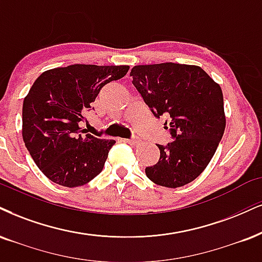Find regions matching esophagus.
<instances>
[{
  "label": "esophagus",
  "mask_w": 262,
  "mask_h": 262,
  "mask_svg": "<svg viewBox=\"0 0 262 262\" xmlns=\"http://www.w3.org/2000/svg\"><path fill=\"white\" fill-rule=\"evenodd\" d=\"M122 142L131 144V146H136V144L140 143V140H136V138H135V140H122Z\"/></svg>",
  "instance_id": "1"
}]
</instances>
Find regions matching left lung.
Here are the masks:
<instances>
[{"label":"left lung","instance_id":"8db88e82","mask_svg":"<svg viewBox=\"0 0 262 262\" xmlns=\"http://www.w3.org/2000/svg\"><path fill=\"white\" fill-rule=\"evenodd\" d=\"M130 76L156 118L169 114L173 140L158 144L159 161L146 167L156 185L177 188L194 181L214 157L224 136V95L198 66L176 63L135 66Z\"/></svg>","mask_w":262,"mask_h":262}]
</instances>
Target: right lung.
<instances>
[{
	"label": "right lung",
	"instance_id": "obj_1",
	"mask_svg": "<svg viewBox=\"0 0 262 262\" xmlns=\"http://www.w3.org/2000/svg\"><path fill=\"white\" fill-rule=\"evenodd\" d=\"M128 66L74 64L46 70L23 103L21 135L35 164L59 186H83L101 173L114 140L86 134L81 124L101 89Z\"/></svg>",
	"mask_w": 262,
	"mask_h": 262
}]
</instances>
